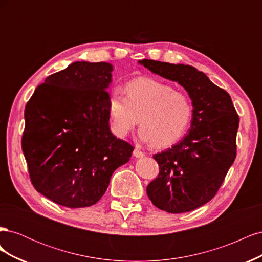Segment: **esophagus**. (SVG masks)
I'll return each instance as SVG.
<instances>
[{
  "instance_id": "esophagus-1",
  "label": "esophagus",
  "mask_w": 262,
  "mask_h": 262,
  "mask_svg": "<svg viewBox=\"0 0 262 262\" xmlns=\"http://www.w3.org/2000/svg\"><path fill=\"white\" fill-rule=\"evenodd\" d=\"M145 154H144V152H142L141 149H139V148H134V150H133V156L134 157H137V158H140V157H143Z\"/></svg>"
}]
</instances>
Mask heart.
<instances>
[{
    "mask_svg": "<svg viewBox=\"0 0 262 262\" xmlns=\"http://www.w3.org/2000/svg\"><path fill=\"white\" fill-rule=\"evenodd\" d=\"M124 98L109 95L107 113L110 130L124 138L139 123L140 138L155 147L177 142L187 131L192 118V102L180 91L152 77H138L123 87Z\"/></svg>",
    "mask_w": 262,
    "mask_h": 262,
    "instance_id": "obj_1",
    "label": "heart"
}]
</instances>
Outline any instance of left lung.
<instances>
[{
  "mask_svg": "<svg viewBox=\"0 0 262 262\" xmlns=\"http://www.w3.org/2000/svg\"><path fill=\"white\" fill-rule=\"evenodd\" d=\"M150 72L177 82L192 102L189 132L179 143L153 157L160 175L146 192L156 208L168 213L192 211L215 195L236 157L239 118L228 93L191 66L139 61Z\"/></svg>",
  "mask_w": 262,
  "mask_h": 262,
  "instance_id": "1",
  "label": "left lung"
}]
</instances>
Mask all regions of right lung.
I'll return each instance as SVG.
<instances>
[{
	"instance_id": "add662e5",
	"label": "right lung",
	"mask_w": 262,
	"mask_h": 262,
	"mask_svg": "<svg viewBox=\"0 0 262 262\" xmlns=\"http://www.w3.org/2000/svg\"><path fill=\"white\" fill-rule=\"evenodd\" d=\"M114 67L73 62L39 85L25 108L21 148L38 192L67 208L100 200L133 146L110 131L108 89Z\"/></svg>"
}]
</instances>
